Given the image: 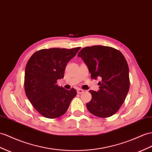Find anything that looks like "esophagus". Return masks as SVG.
Segmentation results:
<instances>
[{"label":"esophagus","mask_w":152,"mask_h":152,"mask_svg":"<svg viewBox=\"0 0 152 152\" xmlns=\"http://www.w3.org/2000/svg\"><path fill=\"white\" fill-rule=\"evenodd\" d=\"M83 92H84V91L82 90V89H77V94H82Z\"/></svg>","instance_id":"esophagus-1"}]
</instances>
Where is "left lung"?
<instances>
[{
	"instance_id": "left-lung-1",
	"label": "left lung",
	"mask_w": 152,
	"mask_h": 152,
	"mask_svg": "<svg viewBox=\"0 0 152 152\" xmlns=\"http://www.w3.org/2000/svg\"><path fill=\"white\" fill-rule=\"evenodd\" d=\"M91 73V77L100 78L98 92L89 91L92 95L87 108L99 118H108L122 105L129 91V69L125 58L119 50L111 47H86L79 52Z\"/></svg>"
}]
</instances>
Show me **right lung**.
<instances>
[{"mask_svg":"<svg viewBox=\"0 0 152 152\" xmlns=\"http://www.w3.org/2000/svg\"><path fill=\"white\" fill-rule=\"evenodd\" d=\"M80 49H41L34 53L27 63L26 94L36 110L45 118L53 119L64 115L76 96L75 89L66 90L56 83L64 78L66 65Z\"/></svg>","mask_w":152,"mask_h":152,"instance_id":"1","label":"right lung"}]
</instances>
